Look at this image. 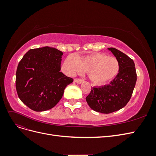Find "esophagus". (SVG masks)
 Here are the masks:
<instances>
[{"label":"esophagus","instance_id":"1","mask_svg":"<svg viewBox=\"0 0 156 156\" xmlns=\"http://www.w3.org/2000/svg\"><path fill=\"white\" fill-rule=\"evenodd\" d=\"M74 82L77 83V84H81V83H83V81H81V80L79 79H74Z\"/></svg>","mask_w":156,"mask_h":156}]
</instances>
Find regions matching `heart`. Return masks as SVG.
<instances>
[{
    "label": "heart",
    "mask_w": 156,
    "mask_h": 156,
    "mask_svg": "<svg viewBox=\"0 0 156 156\" xmlns=\"http://www.w3.org/2000/svg\"><path fill=\"white\" fill-rule=\"evenodd\" d=\"M65 68L69 75L87 72L89 79L95 84L101 85L109 82L119 72V63L112 56L94 53L78 58L69 55L65 60Z\"/></svg>",
    "instance_id": "b5f03b06"
}]
</instances>
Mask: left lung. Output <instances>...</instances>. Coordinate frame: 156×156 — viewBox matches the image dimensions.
<instances>
[{
  "mask_svg": "<svg viewBox=\"0 0 156 156\" xmlns=\"http://www.w3.org/2000/svg\"><path fill=\"white\" fill-rule=\"evenodd\" d=\"M119 63V72L110 84L93 87L86 101L92 110L108 114L126 105L133 92L136 73L133 60L115 48H108Z\"/></svg>",
  "mask_w": 156,
  "mask_h": 156,
  "instance_id": "1",
  "label": "left lung"
}]
</instances>
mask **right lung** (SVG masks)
Here are the masks:
<instances>
[{
    "label": "right lung",
    "mask_w": 156,
    "mask_h": 156,
    "mask_svg": "<svg viewBox=\"0 0 156 156\" xmlns=\"http://www.w3.org/2000/svg\"><path fill=\"white\" fill-rule=\"evenodd\" d=\"M63 53L49 47L30 49L17 66L16 90L30 109L45 111L62 98L65 88L73 81L60 72Z\"/></svg>",
    "instance_id": "right-lung-1"
}]
</instances>
